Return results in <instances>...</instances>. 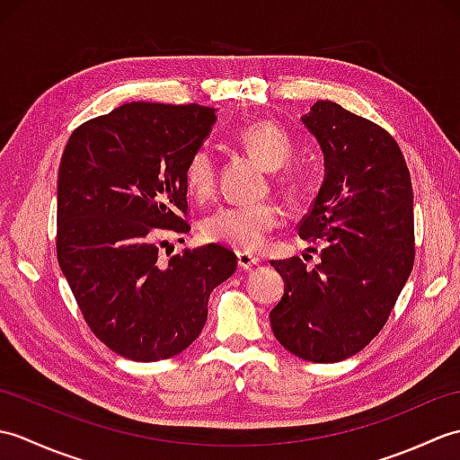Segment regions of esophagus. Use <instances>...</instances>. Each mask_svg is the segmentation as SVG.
I'll use <instances>...</instances> for the list:
<instances>
[{"instance_id":"1","label":"esophagus","mask_w":460,"mask_h":460,"mask_svg":"<svg viewBox=\"0 0 460 460\" xmlns=\"http://www.w3.org/2000/svg\"><path fill=\"white\" fill-rule=\"evenodd\" d=\"M237 262H239V269L251 270L252 267L259 265V259L252 257L251 252H237Z\"/></svg>"}]
</instances>
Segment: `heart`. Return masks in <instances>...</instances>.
<instances>
[{"mask_svg":"<svg viewBox=\"0 0 460 460\" xmlns=\"http://www.w3.org/2000/svg\"><path fill=\"white\" fill-rule=\"evenodd\" d=\"M237 142L269 170H279L295 154L288 132L272 120H255L237 132ZM285 191L298 188V175L287 172L277 178ZM185 185L195 199H209L215 190V160L208 146L195 150L185 165ZM282 221V209L275 201L231 203L211 211L203 221V235L233 249L255 251Z\"/></svg>","mask_w":460,"mask_h":460,"instance_id":"b5f03b06","label":"heart"}]
</instances>
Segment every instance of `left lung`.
I'll return each mask as SVG.
<instances>
[{"mask_svg":"<svg viewBox=\"0 0 460 460\" xmlns=\"http://www.w3.org/2000/svg\"><path fill=\"white\" fill-rule=\"evenodd\" d=\"M324 152V181L298 235L320 243V262L272 261L285 295L270 328L290 354L334 364L358 354L392 314L413 270L411 175L394 136L318 101L302 116Z\"/></svg>","mask_w":460,"mask_h":460,"instance_id":"left-lung-1","label":"left lung"}]
</instances>
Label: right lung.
Wrapping results in <instances>:
<instances>
[{"instance_id": "1", "label": "right lung", "mask_w": 460, "mask_h": 460, "mask_svg": "<svg viewBox=\"0 0 460 460\" xmlns=\"http://www.w3.org/2000/svg\"><path fill=\"white\" fill-rule=\"evenodd\" d=\"M217 120L199 104L128 102L81 124L57 180V259L93 334L134 361L178 356L201 334L211 290L237 269L221 245L158 261L188 233L185 165Z\"/></svg>"}]
</instances>
